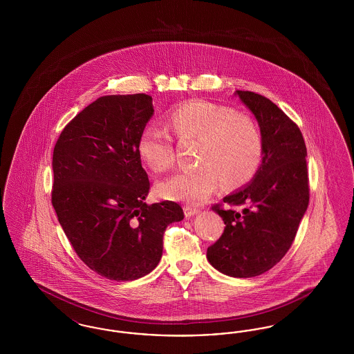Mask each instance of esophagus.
Wrapping results in <instances>:
<instances>
[{
    "label": "esophagus",
    "instance_id": "obj_1",
    "mask_svg": "<svg viewBox=\"0 0 354 354\" xmlns=\"http://www.w3.org/2000/svg\"><path fill=\"white\" fill-rule=\"evenodd\" d=\"M198 212H199V209L195 208V207H192V205H185V215L187 218H191V216L196 215Z\"/></svg>",
    "mask_w": 354,
    "mask_h": 354
}]
</instances>
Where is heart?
I'll return each mask as SVG.
<instances>
[{
    "mask_svg": "<svg viewBox=\"0 0 354 354\" xmlns=\"http://www.w3.org/2000/svg\"><path fill=\"white\" fill-rule=\"evenodd\" d=\"M169 129L185 140H196V169H185L162 182L159 194L176 202L201 204L219 182L239 187L251 180L263 158V139L251 117L208 101H189L172 109ZM138 152L150 169L162 172L175 162L169 131L149 126L138 142Z\"/></svg>",
    "mask_w": 354,
    "mask_h": 354,
    "instance_id": "obj_1",
    "label": "heart"
}]
</instances>
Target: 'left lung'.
Listing matches in <instances>:
<instances>
[{
	"mask_svg": "<svg viewBox=\"0 0 354 354\" xmlns=\"http://www.w3.org/2000/svg\"><path fill=\"white\" fill-rule=\"evenodd\" d=\"M259 123L263 159L252 182L212 207L224 220L208 247L209 264L231 277H253L274 267L290 248L309 203L306 147L297 124L268 98L236 90Z\"/></svg>",
	"mask_w": 354,
	"mask_h": 354,
	"instance_id": "left-lung-1",
	"label": "left lung"
}]
</instances>
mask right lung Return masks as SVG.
Segmentation results:
<instances>
[{"mask_svg":"<svg viewBox=\"0 0 354 354\" xmlns=\"http://www.w3.org/2000/svg\"><path fill=\"white\" fill-rule=\"evenodd\" d=\"M152 115L147 94L104 95L68 123L53 151L58 221L80 259L109 280L155 270L167 225L185 218L178 203H145L150 180L138 142Z\"/></svg>","mask_w":354,"mask_h":354,"instance_id":"right-lung-1","label":"right lung"}]
</instances>
